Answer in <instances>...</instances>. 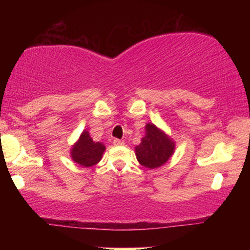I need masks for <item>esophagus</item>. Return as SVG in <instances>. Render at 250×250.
<instances>
[{
    "mask_svg": "<svg viewBox=\"0 0 250 250\" xmlns=\"http://www.w3.org/2000/svg\"><path fill=\"white\" fill-rule=\"evenodd\" d=\"M123 145H124V141H123V140H119V139L114 140V146H123Z\"/></svg>",
    "mask_w": 250,
    "mask_h": 250,
    "instance_id": "esophagus-1",
    "label": "esophagus"
}]
</instances>
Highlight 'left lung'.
<instances>
[{"instance_id":"obj_1","label":"left lung","mask_w":250,"mask_h":250,"mask_svg":"<svg viewBox=\"0 0 250 250\" xmlns=\"http://www.w3.org/2000/svg\"><path fill=\"white\" fill-rule=\"evenodd\" d=\"M174 152V142L153 124L146 125V135L135 146L136 158L146 168H157L165 164Z\"/></svg>"}]
</instances>
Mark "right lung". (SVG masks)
Segmentation results:
<instances>
[{"instance_id": "1", "label": "right lung", "mask_w": 250, "mask_h": 250, "mask_svg": "<svg viewBox=\"0 0 250 250\" xmlns=\"http://www.w3.org/2000/svg\"><path fill=\"white\" fill-rule=\"evenodd\" d=\"M105 146L100 142H93L87 131L82 133L80 140L71 149V158L81 166L91 167L101 160Z\"/></svg>"}]
</instances>
